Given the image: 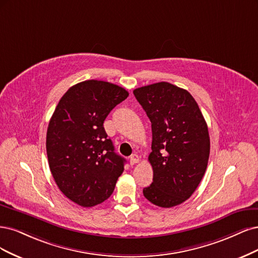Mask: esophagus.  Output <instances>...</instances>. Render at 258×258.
<instances>
[{
    "instance_id": "obj_1",
    "label": "esophagus",
    "mask_w": 258,
    "mask_h": 258,
    "mask_svg": "<svg viewBox=\"0 0 258 258\" xmlns=\"http://www.w3.org/2000/svg\"><path fill=\"white\" fill-rule=\"evenodd\" d=\"M138 162H139L138 155H136V154L131 155V157H130V164H131V165H135V164H137Z\"/></svg>"
}]
</instances>
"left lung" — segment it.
<instances>
[{
  "label": "left lung",
  "instance_id": "obj_1",
  "mask_svg": "<svg viewBox=\"0 0 258 258\" xmlns=\"http://www.w3.org/2000/svg\"><path fill=\"white\" fill-rule=\"evenodd\" d=\"M152 127L149 154L153 182L144 188L149 202L162 208L184 203L207 169L210 137L199 107L186 90L157 82L133 91Z\"/></svg>",
  "mask_w": 258,
  "mask_h": 258
}]
</instances>
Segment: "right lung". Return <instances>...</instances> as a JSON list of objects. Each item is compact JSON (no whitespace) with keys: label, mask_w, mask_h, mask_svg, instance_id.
I'll list each match as a JSON object with an SVG mask.
<instances>
[{"label":"right lung","mask_w":258,"mask_h":258,"mask_svg":"<svg viewBox=\"0 0 258 258\" xmlns=\"http://www.w3.org/2000/svg\"><path fill=\"white\" fill-rule=\"evenodd\" d=\"M128 96L117 85L86 80L71 87L55 107L46 137L48 163L61 192L81 207L112 194L125 160L114 152L103 126L107 115Z\"/></svg>","instance_id":"1"}]
</instances>
